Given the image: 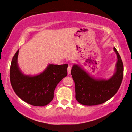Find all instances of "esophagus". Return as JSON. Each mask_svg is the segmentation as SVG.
Listing matches in <instances>:
<instances>
[{
	"mask_svg": "<svg viewBox=\"0 0 132 132\" xmlns=\"http://www.w3.org/2000/svg\"><path fill=\"white\" fill-rule=\"evenodd\" d=\"M71 66H70V65H69L68 68V69H67V70H68V75H69V74H70V72H71Z\"/></svg>",
	"mask_w": 132,
	"mask_h": 132,
	"instance_id": "obj_1",
	"label": "esophagus"
}]
</instances>
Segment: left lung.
<instances>
[{
  "instance_id": "8db88e82",
  "label": "left lung",
  "mask_w": 132,
  "mask_h": 132,
  "mask_svg": "<svg viewBox=\"0 0 132 132\" xmlns=\"http://www.w3.org/2000/svg\"><path fill=\"white\" fill-rule=\"evenodd\" d=\"M117 56L115 72L109 79H95L78 64H74L71 75L75 83L76 99L84 105H96L108 101L114 96L123 77V64L115 47Z\"/></svg>"
}]
</instances>
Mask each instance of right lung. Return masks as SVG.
Returning a JSON list of instances; mask_svg holds the SVG:
<instances>
[{"instance_id":"add662e5","label":"right lung","mask_w":132,"mask_h":132,"mask_svg":"<svg viewBox=\"0 0 132 132\" xmlns=\"http://www.w3.org/2000/svg\"><path fill=\"white\" fill-rule=\"evenodd\" d=\"M19 51L13 56L10 66V80L13 89L27 103L33 106L46 105L53 100L57 84L67 76L68 65L50 64L39 75H26L17 63Z\"/></svg>"}]
</instances>
